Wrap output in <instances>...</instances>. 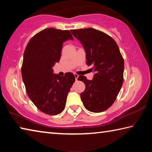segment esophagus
Returning <instances> with one entry per match:
<instances>
[{
    "label": "esophagus",
    "mask_w": 152,
    "mask_h": 152,
    "mask_svg": "<svg viewBox=\"0 0 152 152\" xmlns=\"http://www.w3.org/2000/svg\"><path fill=\"white\" fill-rule=\"evenodd\" d=\"M74 76H75V79H76V80L77 81V80H78V74H74Z\"/></svg>",
    "instance_id": "1"
}]
</instances>
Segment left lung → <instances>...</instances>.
I'll use <instances>...</instances> for the list:
<instances>
[{
    "label": "left lung",
    "mask_w": 152,
    "mask_h": 152,
    "mask_svg": "<svg viewBox=\"0 0 152 152\" xmlns=\"http://www.w3.org/2000/svg\"><path fill=\"white\" fill-rule=\"evenodd\" d=\"M85 50L86 64L94 72L92 80L80 76L85 84L80 94L84 107L91 112L101 113L116 100L123 82L124 60L117 43L109 35L93 28L70 30Z\"/></svg>",
    "instance_id": "left-lung-1"
}]
</instances>
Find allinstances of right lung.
<instances>
[{"label":"right lung","instance_id":"add662e5","mask_svg":"<svg viewBox=\"0 0 152 152\" xmlns=\"http://www.w3.org/2000/svg\"><path fill=\"white\" fill-rule=\"evenodd\" d=\"M68 39H74L69 31L48 28L33 36L24 51L21 74L27 95L38 109L50 115L63 111L75 82L72 73L60 76L52 68Z\"/></svg>","mask_w":152,"mask_h":152}]
</instances>
